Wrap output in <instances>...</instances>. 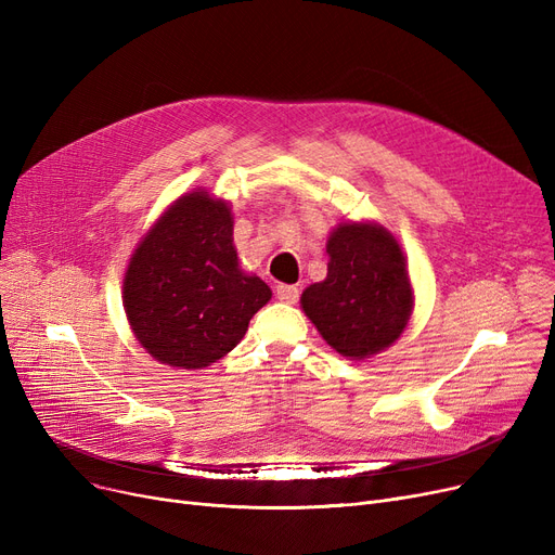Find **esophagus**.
I'll return each mask as SVG.
<instances>
[{
    "label": "esophagus",
    "mask_w": 555,
    "mask_h": 555,
    "mask_svg": "<svg viewBox=\"0 0 555 555\" xmlns=\"http://www.w3.org/2000/svg\"><path fill=\"white\" fill-rule=\"evenodd\" d=\"M299 287L297 285H276V297L283 301V304H297L299 301Z\"/></svg>",
    "instance_id": "1"
}]
</instances>
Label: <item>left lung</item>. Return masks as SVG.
<instances>
[{"label":"left lung","mask_w":555,"mask_h":555,"mask_svg":"<svg viewBox=\"0 0 555 555\" xmlns=\"http://www.w3.org/2000/svg\"><path fill=\"white\" fill-rule=\"evenodd\" d=\"M328 274L301 306L337 353L362 360L393 344L412 314V285L398 241L385 227L339 224L326 245Z\"/></svg>","instance_id":"8db88e82"}]
</instances>
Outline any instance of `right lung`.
Instances as JSON below:
<instances>
[{
	"label": "right lung",
	"instance_id": "obj_1",
	"mask_svg": "<svg viewBox=\"0 0 555 555\" xmlns=\"http://www.w3.org/2000/svg\"><path fill=\"white\" fill-rule=\"evenodd\" d=\"M227 202L180 197L145 233L124 281L128 322L162 364L202 369L245 337L272 289L238 266Z\"/></svg>",
	"mask_w": 555,
	"mask_h": 555
}]
</instances>
